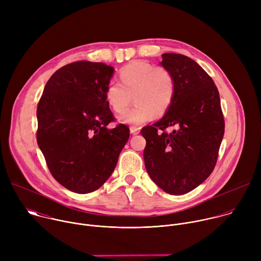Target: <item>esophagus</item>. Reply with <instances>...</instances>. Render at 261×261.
<instances>
[{"instance_id": "34e87169", "label": "esophagus", "mask_w": 261, "mask_h": 261, "mask_svg": "<svg viewBox=\"0 0 261 261\" xmlns=\"http://www.w3.org/2000/svg\"><path fill=\"white\" fill-rule=\"evenodd\" d=\"M130 132H131V134L136 135V134H138V133L140 132V129H139V128H137V127L132 126V127H130Z\"/></svg>"}]
</instances>
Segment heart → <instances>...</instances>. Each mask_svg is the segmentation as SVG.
<instances>
[{"label": "heart", "instance_id": "heart-1", "mask_svg": "<svg viewBox=\"0 0 261 261\" xmlns=\"http://www.w3.org/2000/svg\"><path fill=\"white\" fill-rule=\"evenodd\" d=\"M120 81L107 84L105 100L114 111L122 113L134 97L137 104L118 118L123 124L140 126L156 114L164 115L173 102L175 80L167 68L133 61L121 69Z\"/></svg>", "mask_w": 261, "mask_h": 261}]
</instances>
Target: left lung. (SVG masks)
I'll return each instance as SVG.
<instances>
[{"label":"left lung","mask_w":261,"mask_h":261,"mask_svg":"<svg viewBox=\"0 0 261 261\" xmlns=\"http://www.w3.org/2000/svg\"><path fill=\"white\" fill-rule=\"evenodd\" d=\"M160 64L173 74L175 95L165 116L141 129L146 140L143 159L158 187L168 194L181 195L213 172L225 123L218 89L195 61L169 53L162 55ZM167 126L177 130L168 134Z\"/></svg>","instance_id":"left-lung-1"}]
</instances>
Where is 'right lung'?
<instances>
[{
    "mask_svg": "<svg viewBox=\"0 0 261 261\" xmlns=\"http://www.w3.org/2000/svg\"><path fill=\"white\" fill-rule=\"evenodd\" d=\"M114 72L104 63L68 64L53 74L37 106V143L53 176L72 192L99 189L129 139L126 125L107 127L115 121L105 100Z\"/></svg>",
    "mask_w": 261,
    "mask_h": 261,
    "instance_id": "add662e5",
    "label": "right lung"
}]
</instances>
